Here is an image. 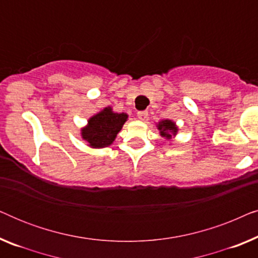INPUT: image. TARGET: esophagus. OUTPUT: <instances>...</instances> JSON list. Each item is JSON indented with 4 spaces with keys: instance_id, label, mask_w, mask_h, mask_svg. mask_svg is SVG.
I'll return each instance as SVG.
<instances>
[{
    "instance_id": "1",
    "label": "esophagus",
    "mask_w": 258,
    "mask_h": 258,
    "mask_svg": "<svg viewBox=\"0 0 258 258\" xmlns=\"http://www.w3.org/2000/svg\"><path fill=\"white\" fill-rule=\"evenodd\" d=\"M137 117H139L141 121H144V119L148 118V111H139L137 112Z\"/></svg>"
}]
</instances>
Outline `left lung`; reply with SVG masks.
I'll return each mask as SVG.
<instances>
[{
	"label": "left lung",
	"mask_w": 258,
	"mask_h": 258,
	"mask_svg": "<svg viewBox=\"0 0 258 258\" xmlns=\"http://www.w3.org/2000/svg\"><path fill=\"white\" fill-rule=\"evenodd\" d=\"M157 129L160 130V134L162 137H165L167 140H171L172 137L177 135L178 126L176 123L171 119H163L157 123Z\"/></svg>",
	"instance_id": "8db88e82"
}]
</instances>
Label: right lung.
<instances>
[{"label": "right lung", "mask_w": 258, "mask_h": 258, "mask_svg": "<svg viewBox=\"0 0 258 258\" xmlns=\"http://www.w3.org/2000/svg\"><path fill=\"white\" fill-rule=\"evenodd\" d=\"M128 119L125 112H115L111 107H105L88 119L86 126L81 129V136L94 149L111 146L117 134Z\"/></svg>", "instance_id": "1"}]
</instances>
